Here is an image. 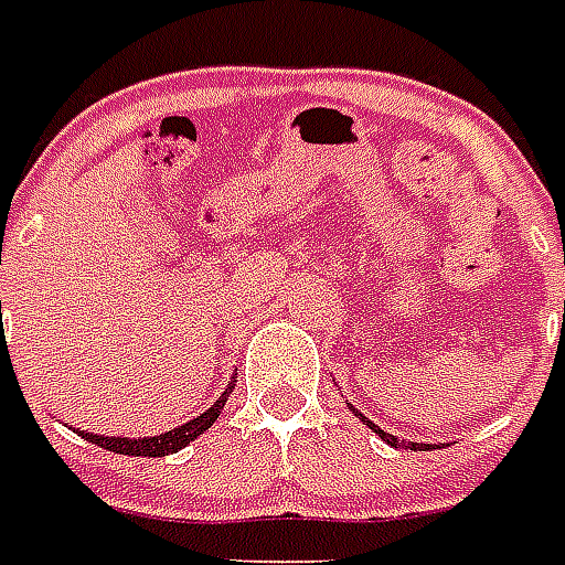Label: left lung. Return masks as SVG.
<instances>
[{
    "label": "left lung",
    "mask_w": 565,
    "mask_h": 565,
    "mask_svg": "<svg viewBox=\"0 0 565 565\" xmlns=\"http://www.w3.org/2000/svg\"><path fill=\"white\" fill-rule=\"evenodd\" d=\"M352 412H355V408H352ZM355 415H359V412H355ZM359 417H361V420H364V424L370 426V429H373V433H376L379 438H382V441H387V445H391V447H406V450H408V447H412V450H417V447H424V445H417V441H399L397 436H391V433H385L382 426H376V424H373V420H367V417H364V415H359Z\"/></svg>",
    "instance_id": "left-lung-1"
}]
</instances>
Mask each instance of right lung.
<instances>
[{
  "instance_id": "obj_1",
  "label": "right lung",
  "mask_w": 565,
  "mask_h": 565,
  "mask_svg": "<svg viewBox=\"0 0 565 565\" xmlns=\"http://www.w3.org/2000/svg\"><path fill=\"white\" fill-rule=\"evenodd\" d=\"M234 382V379H231ZM231 387H225V394L215 399L213 406L201 412L198 417L186 420L178 429H168L162 436H150V438H115V436H94V433H85V429H76L85 441H92V445L103 447V450H111V454H124V456H168V454H178L189 441H195L198 436H204L206 429L215 424V417L222 415V408L227 403V394H231Z\"/></svg>"
}]
</instances>
